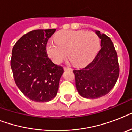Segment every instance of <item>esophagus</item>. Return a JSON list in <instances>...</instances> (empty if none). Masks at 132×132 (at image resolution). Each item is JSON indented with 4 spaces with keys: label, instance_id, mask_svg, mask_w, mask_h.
Returning a JSON list of instances; mask_svg holds the SVG:
<instances>
[{
    "label": "esophagus",
    "instance_id": "34e87169",
    "mask_svg": "<svg viewBox=\"0 0 132 132\" xmlns=\"http://www.w3.org/2000/svg\"><path fill=\"white\" fill-rule=\"evenodd\" d=\"M64 69L65 70H72L71 68H69V67H66V66H64Z\"/></svg>",
    "mask_w": 132,
    "mask_h": 132
}]
</instances>
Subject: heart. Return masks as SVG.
<instances>
[{
	"label": "heart",
	"mask_w": 132,
	"mask_h": 132,
	"mask_svg": "<svg viewBox=\"0 0 132 132\" xmlns=\"http://www.w3.org/2000/svg\"><path fill=\"white\" fill-rule=\"evenodd\" d=\"M55 41H49L46 49L48 55L55 64H60L68 56L76 66L88 64L98 51L100 39L93 31L66 30L55 36Z\"/></svg>",
	"instance_id": "heart-1"
}]
</instances>
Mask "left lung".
<instances>
[{
	"label": "left lung",
	"mask_w": 132,
	"mask_h": 132,
	"mask_svg": "<svg viewBox=\"0 0 132 132\" xmlns=\"http://www.w3.org/2000/svg\"><path fill=\"white\" fill-rule=\"evenodd\" d=\"M95 33L101 39V48L86 67L73 70L77 90L81 96L87 98L106 95L114 88L119 76L117 53L112 40L99 31Z\"/></svg>",
	"instance_id": "8db88e82"
}]
</instances>
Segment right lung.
<instances>
[{
	"label": "right lung",
	"mask_w": 132,
	"mask_h": 132,
	"mask_svg": "<svg viewBox=\"0 0 132 132\" xmlns=\"http://www.w3.org/2000/svg\"><path fill=\"white\" fill-rule=\"evenodd\" d=\"M34 30L24 34L13 46L11 68L15 82L27 97L47 102L55 97L64 68L48 57L46 46L55 31Z\"/></svg>",
	"instance_id": "right-lung-1"
}]
</instances>
